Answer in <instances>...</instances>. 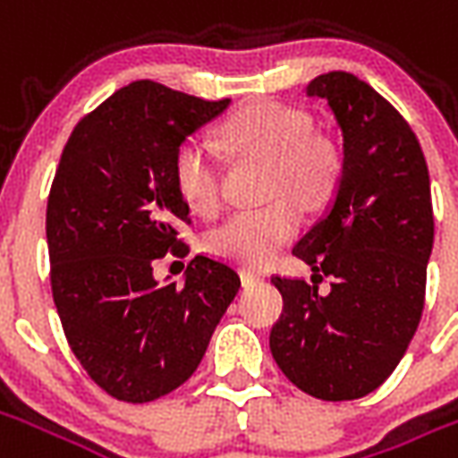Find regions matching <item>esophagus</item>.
Returning a JSON list of instances; mask_svg holds the SVG:
<instances>
[{
  "label": "esophagus",
  "instance_id": "esophagus-1",
  "mask_svg": "<svg viewBox=\"0 0 458 458\" xmlns=\"http://www.w3.org/2000/svg\"><path fill=\"white\" fill-rule=\"evenodd\" d=\"M259 275L255 272H240V282H242V287H252V284H258L259 282Z\"/></svg>",
  "mask_w": 458,
  "mask_h": 458
}]
</instances>
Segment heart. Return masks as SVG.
I'll return each instance as SVG.
<instances>
[{
  "mask_svg": "<svg viewBox=\"0 0 458 458\" xmlns=\"http://www.w3.org/2000/svg\"><path fill=\"white\" fill-rule=\"evenodd\" d=\"M220 141L230 157L265 164V199L276 200L259 210L235 213L206 238L213 258L242 269H262L294 240L301 208L324 206L338 183L336 149L311 134L307 114L275 103L240 110L220 127ZM174 186L191 210L216 216L220 208V171L199 140H186L174 154Z\"/></svg>",
  "mask_w": 458,
  "mask_h": 458,
  "instance_id": "heart-1",
  "label": "heart"
}]
</instances>
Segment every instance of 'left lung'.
Listing matches in <instances>:
<instances>
[{
    "mask_svg": "<svg viewBox=\"0 0 458 458\" xmlns=\"http://www.w3.org/2000/svg\"><path fill=\"white\" fill-rule=\"evenodd\" d=\"M307 95L327 100L336 117L344 169L327 216L292 250L314 284L272 279L284 311L269 348L299 390L341 403L380 387L420 327L432 191L414 131L365 81L331 71L314 78ZM321 274L335 277L327 295L318 292Z\"/></svg>",
    "mask_w": 458,
    "mask_h": 458,
    "instance_id": "1",
    "label": "left lung"
}]
</instances>
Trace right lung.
Segmentation results:
<instances>
[{
    "instance_id": "right-lung-1",
    "label": "right lung",
    "mask_w": 458,
    "mask_h": 458,
    "mask_svg": "<svg viewBox=\"0 0 458 458\" xmlns=\"http://www.w3.org/2000/svg\"><path fill=\"white\" fill-rule=\"evenodd\" d=\"M228 105L137 81L75 124L55 169L46 208L55 309L85 373L124 403L186 383L238 294V272L203 255L183 287L154 277L166 252H189L174 154Z\"/></svg>"
}]
</instances>
